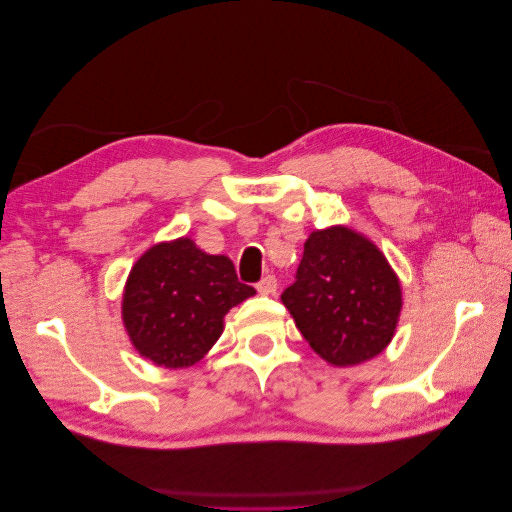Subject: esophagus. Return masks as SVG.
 Listing matches in <instances>:
<instances>
[{
  "instance_id": "1",
  "label": "esophagus",
  "mask_w": 512,
  "mask_h": 512,
  "mask_svg": "<svg viewBox=\"0 0 512 512\" xmlns=\"http://www.w3.org/2000/svg\"><path fill=\"white\" fill-rule=\"evenodd\" d=\"M256 288H258L260 294H275V290H277V277L275 275H265L256 284Z\"/></svg>"
}]
</instances>
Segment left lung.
Segmentation results:
<instances>
[{
  "mask_svg": "<svg viewBox=\"0 0 512 512\" xmlns=\"http://www.w3.org/2000/svg\"><path fill=\"white\" fill-rule=\"evenodd\" d=\"M282 303L318 356L352 367L391 344L404 301L399 277L378 247L361 232L331 226L305 241Z\"/></svg>",
  "mask_w": 512,
  "mask_h": 512,
  "instance_id": "left-lung-1",
  "label": "left lung"
}]
</instances>
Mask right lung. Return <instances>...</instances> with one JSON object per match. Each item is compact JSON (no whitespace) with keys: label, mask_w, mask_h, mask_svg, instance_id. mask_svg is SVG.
<instances>
[{"label":"right lung","mask_w":512,"mask_h":512,"mask_svg":"<svg viewBox=\"0 0 512 512\" xmlns=\"http://www.w3.org/2000/svg\"><path fill=\"white\" fill-rule=\"evenodd\" d=\"M256 290L241 284L228 256H211L188 237L153 245L132 267L121 318L132 346L151 363L181 369L218 342L224 316Z\"/></svg>","instance_id":"right-lung-1"}]
</instances>
